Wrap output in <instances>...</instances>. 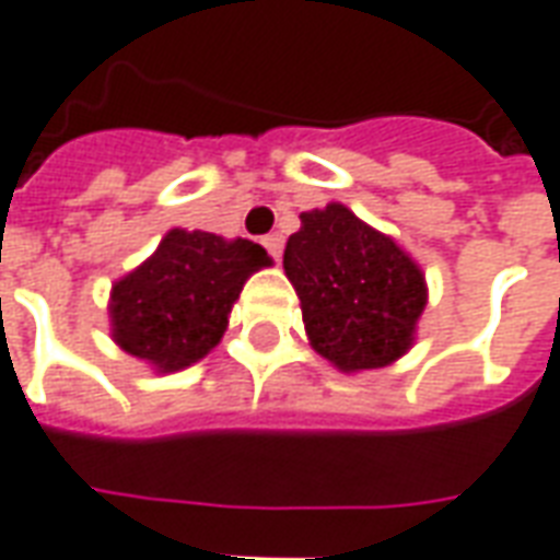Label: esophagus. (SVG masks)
I'll return each instance as SVG.
<instances>
[{
	"label": "esophagus",
	"mask_w": 560,
	"mask_h": 560,
	"mask_svg": "<svg viewBox=\"0 0 560 560\" xmlns=\"http://www.w3.org/2000/svg\"><path fill=\"white\" fill-rule=\"evenodd\" d=\"M261 244H265V249L271 253L273 259H280V253H283V235H277V232H271V235L261 237Z\"/></svg>",
	"instance_id": "obj_1"
}]
</instances>
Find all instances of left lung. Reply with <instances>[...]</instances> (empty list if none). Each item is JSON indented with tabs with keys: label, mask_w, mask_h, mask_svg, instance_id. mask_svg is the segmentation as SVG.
Segmentation results:
<instances>
[{
	"label": "left lung",
	"mask_w": 560,
	"mask_h": 560,
	"mask_svg": "<svg viewBox=\"0 0 560 560\" xmlns=\"http://www.w3.org/2000/svg\"><path fill=\"white\" fill-rule=\"evenodd\" d=\"M283 271L295 287L311 347L343 374L398 362L416 343L428 304L425 271L395 237L376 232L347 205L301 213Z\"/></svg>",
	"instance_id": "left-lung-1"
}]
</instances>
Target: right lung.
Listing matches in <instances>:
<instances>
[{
  "instance_id": "add662e5",
  "label": "right lung",
  "mask_w": 560,
  "mask_h": 560,
  "mask_svg": "<svg viewBox=\"0 0 560 560\" xmlns=\"http://www.w3.org/2000/svg\"><path fill=\"white\" fill-rule=\"evenodd\" d=\"M268 265L247 237L168 229L153 256L110 287V340L156 374L184 371L223 340L241 289Z\"/></svg>"
}]
</instances>
